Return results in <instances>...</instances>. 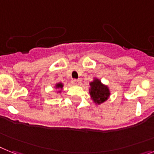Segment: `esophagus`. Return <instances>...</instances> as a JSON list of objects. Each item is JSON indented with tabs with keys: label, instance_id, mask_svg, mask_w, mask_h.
Instances as JSON below:
<instances>
[{
	"label": "esophagus",
	"instance_id": "obj_1",
	"mask_svg": "<svg viewBox=\"0 0 154 154\" xmlns=\"http://www.w3.org/2000/svg\"><path fill=\"white\" fill-rule=\"evenodd\" d=\"M81 82V79H73L72 80V83L74 84V85H80V83Z\"/></svg>",
	"mask_w": 154,
	"mask_h": 154
}]
</instances>
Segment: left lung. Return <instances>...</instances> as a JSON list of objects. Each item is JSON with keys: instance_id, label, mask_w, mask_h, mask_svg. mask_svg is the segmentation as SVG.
I'll use <instances>...</instances> for the list:
<instances>
[{"instance_id": "left-lung-1", "label": "left lung", "mask_w": 154, "mask_h": 154, "mask_svg": "<svg viewBox=\"0 0 154 154\" xmlns=\"http://www.w3.org/2000/svg\"><path fill=\"white\" fill-rule=\"evenodd\" d=\"M90 85V95L95 103L100 104L106 101V99L109 96V88L106 86L102 85L100 81L97 79L93 82H91Z\"/></svg>"}]
</instances>
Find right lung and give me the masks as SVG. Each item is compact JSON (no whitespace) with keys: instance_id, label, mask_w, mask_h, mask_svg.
I'll use <instances>...</instances> for the list:
<instances>
[{"instance_id":"obj_1","label":"right lung","mask_w":154,"mask_h":154,"mask_svg":"<svg viewBox=\"0 0 154 154\" xmlns=\"http://www.w3.org/2000/svg\"><path fill=\"white\" fill-rule=\"evenodd\" d=\"M63 85H62L61 83L57 84V85H56V88H63Z\"/></svg>"}]
</instances>
